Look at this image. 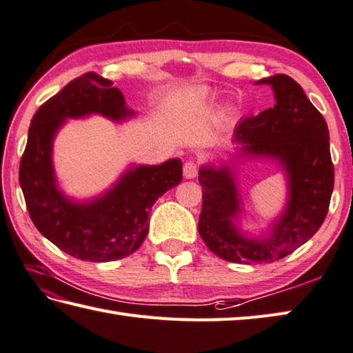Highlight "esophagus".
<instances>
[{"label":"esophagus","instance_id":"obj_1","mask_svg":"<svg viewBox=\"0 0 353 353\" xmlns=\"http://www.w3.org/2000/svg\"><path fill=\"white\" fill-rule=\"evenodd\" d=\"M197 170H199V166H197L194 160H188V162L183 165L185 179H194L197 176Z\"/></svg>","mask_w":353,"mask_h":353}]
</instances>
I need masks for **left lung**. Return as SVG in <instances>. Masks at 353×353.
Wrapping results in <instances>:
<instances>
[{"label":"left lung","mask_w":353,"mask_h":353,"mask_svg":"<svg viewBox=\"0 0 353 353\" xmlns=\"http://www.w3.org/2000/svg\"><path fill=\"white\" fill-rule=\"evenodd\" d=\"M256 85H270L276 103L241 120L234 142L242 145V154L276 159L285 171L288 201L270 234L252 238L236 227L241 199L227 166L203 165L199 170V234L214 254L238 264H268L309 241L327 216L335 182L327 123L303 88L284 74Z\"/></svg>","instance_id":"8db88e82"}]
</instances>
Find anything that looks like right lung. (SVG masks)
Wrapping results in <instances>:
<instances>
[{"label":"right lung","mask_w":353,"mask_h":353,"mask_svg":"<svg viewBox=\"0 0 353 353\" xmlns=\"http://www.w3.org/2000/svg\"><path fill=\"white\" fill-rule=\"evenodd\" d=\"M101 114L120 121L132 117L112 81L86 72L50 97L30 121L20 162V185L34 225L63 252L81 261L126 258L148 234V214L157 199L181 183L182 162L131 166L114 187L89 202H74L57 188L52 142L66 119Z\"/></svg>","instance_id":"add662e5"}]
</instances>
